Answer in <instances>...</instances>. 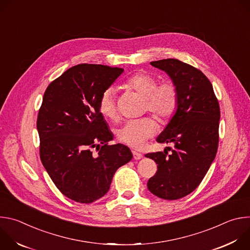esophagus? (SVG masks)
<instances>
[{
	"mask_svg": "<svg viewBox=\"0 0 250 250\" xmlns=\"http://www.w3.org/2000/svg\"><path fill=\"white\" fill-rule=\"evenodd\" d=\"M132 155H133V159H135V160H139L142 158V154L139 152H136V151H132Z\"/></svg>",
	"mask_w": 250,
	"mask_h": 250,
	"instance_id": "esophagus-1",
	"label": "esophagus"
}]
</instances>
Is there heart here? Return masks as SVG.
<instances>
[{"instance_id": "b5f03b06", "label": "heart", "mask_w": 250, "mask_h": 250, "mask_svg": "<svg viewBox=\"0 0 250 250\" xmlns=\"http://www.w3.org/2000/svg\"><path fill=\"white\" fill-rule=\"evenodd\" d=\"M125 86L146 97V109L153 113L160 121L170 120L179 104V90L175 82L165 80L157 84V78L149 73L136 72L125 80ZM100 113L106 119L116 120L118 109L113 88H106L98 101ZM157 123L150 117L126 121L118 130L117 137L123 144L139 148L157 132Z\"/></svg>"}]
</instances>
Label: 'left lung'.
I'll return each mask as SVG.
<instances>
[{
    "mask_svg": "<svg viewBox=\"0 0 250 250\" xmlns=\"http://www.w3.org/2000/svg\"><path fill=\"white\" fill-rule=\"evenodd\" d=\"M150 64L170 76L179 90V104L157 142H173L169 154H146L157 164L147 182L148 190L164 200H178L192 193L202 182L219 146L221 111L212 85L201 70L178 59Z\"/></svg>",
    "mask_w": 250,
    "mask_h": 250,
    "instance_id": "left-lung-1",
    "label": "left lung"
}]
</instances>
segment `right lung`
Instances as JSON below:
<instances>
[{
	"mask_svg": "<svg viewBox=\"0 0 250 250\" xmlns=\"http://www.w3.org/2000/svg\"><path fill=\"white\" fill-rule=\"evenodd\" d=\"M123 72L83 63L66 70L44 92L37 122L41 160L57 189L75 202L102 198L118 168L132 158L127 146L108 145L113 134L98 108L103 91Z\"/></svg>",
	"mask_w": 250,
	"mask_h": 250,
	"instance_id": "right-lung-1",
	"label": "right lung"
}]
</instances>
